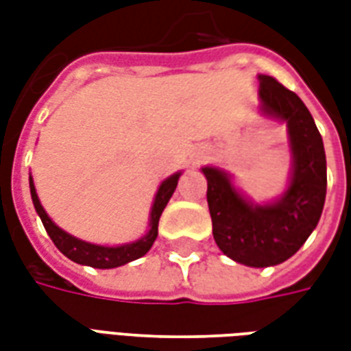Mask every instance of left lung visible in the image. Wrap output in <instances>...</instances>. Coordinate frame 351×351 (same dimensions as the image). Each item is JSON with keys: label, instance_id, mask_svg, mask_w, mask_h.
Here are the masks:
<instances>
[{"label": "left lung", "instance_id": "left-lung-1", "mask_svg": "<svg viewBox=\"0 0 351 351\" xmlns=\"http://www.w3.org/2000/svg\"><path fill=\"white\" fill-rule=\"evenodd\" d=\"M259 99L263 112L287 123L293 175L282 199L256 206L231 186L223 171L205 167L203 173L218 248L237 263L271 267L291 258L317 226L327 191V165L322 135L297 93L259 75Z\"/></svg>", "mask_w": 351, "mask_h": 351}]
</instances>
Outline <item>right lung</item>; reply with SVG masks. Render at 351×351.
Wrapping results in <instances>:
<instances>
[{
	"instance_id": "obj_1",
	"label": "right lung",
	"mask_w": 351,
	"mask_h": 351,
	"mask_svg": "<svg viewBox=\"0 0 351 351\" xmlns=\"http://www.w3.org/2000/svg\"><path fill=\"white\" fill-rule=\"evenodd\" d=\"M178 178H180V173L169 176L165 182L161 184L160 190L156 193V199H154L152 214H150V231L146 233L143 239H138L135 243L123 244V246H97V244L84 243V241H79L75 239L69 233H65L64 229H60L50 220L49 214L45 213V208L39 203V197L35 193V186L32 176H29V191H32V201H34V206L39 218H41L43 226L47 229V233L52 239V243L56 244V248L65 258H69L75 263L88 265V267H95V269H114V267H120V265H125L133 261V259H138L145 256L146 252L152 248L154 241L158 237V223H160V216L163 213V208L167 206L169 199L175 191L176 184H178Z\"/></svg>"
}]
</instances>
